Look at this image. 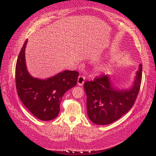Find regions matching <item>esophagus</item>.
<instances>
[{
	"label": "esophagus",
	"mask_w": 156,
	"mask_h": 156,
	"mask_svg": "<svg viewBox=\"0 0 156 156\" xmlns=\"http://www.w3.org/2000/svg\"><path fill=\"white\" fill-rule=\"evenodd\" d=\"M85 80V77L84 76H79L78 78V85H83Z\"/></svg>",
	"instance_id": "obj_1"
}]
</instances>
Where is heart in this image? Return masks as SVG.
<instances>
[{
  "mask_svg": "<svg viewBox=\"0 0 156 156\" xmlns=\"http://www.w3.org/2000/svg\"><path fill=\"white\" fill-rule=\"evenodd\" d=\"M105 68V66H102V69H104Z\"/></svg>",
  "mask_w": 156,
  "mask_h": 156,
  "instance_id": "heart-1",
  "label": "heart"
}]
</instances>
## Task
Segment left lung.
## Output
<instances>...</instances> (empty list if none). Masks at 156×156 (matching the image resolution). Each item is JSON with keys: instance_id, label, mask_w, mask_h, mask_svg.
I'll use <instances>...</instances> for the list:
<instances>
[{"instance_id": "1", "label": "left lung", "mask_w": 156, "mask_h": 156, "mask_svg": "<svg viewBox=\"0 0 156 156\" xmlns=\"http://www.w3.org/2000/svg\"><path fill=\"white\" fill-rule=\"evenodd\" d=\"M142 65H139L132 87L129 89H115L109 76L102 75L84 84L87 95V115L96 125L115 122L127 113L134 105L140 87Z\"/></svg>"}]
</instances>
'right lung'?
Here are the masks:
<instances>
[{"label": "right lung", "mask_w": 156, "mask_h": 156, "mask_svg": "<svg viewBox=\"0 0 156 156\" xmlns=\"http://www.w3.org/2000/svg\"><path fill=\"white\" fill-rule=\"evenodd\" d=\"M27 43L26 40L16 65L18 96L35 117L41 120H51L58 115L63 95L77 84L79 73L66 70L44 80L32 77L29 73L25 63Z\"/></svg>", "instance_id": "right-lung-1"}]
</instances>
